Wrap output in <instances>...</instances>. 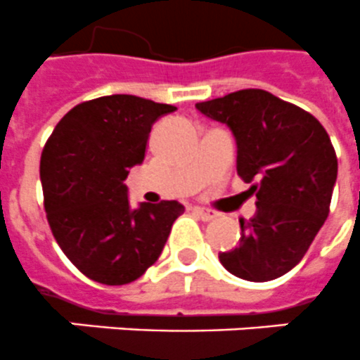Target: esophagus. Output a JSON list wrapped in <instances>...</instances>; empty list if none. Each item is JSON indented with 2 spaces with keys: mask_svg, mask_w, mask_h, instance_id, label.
<instances>
[{
  "mask_svg": "<svg viewBox=\"0 0 360 360\" xmlns=\"http://www.w3.org/2000/svg\"><path fill=\"white\" fill-rule=\"evenodd\" d=\"M194 214H198L203 221H210L214 220L216 216H218V212H214V210L210 209H203V207H194Z\"/></svg>",
  "mask_w": 360,
  "mask_h": 360,
  "instance_id": "1",
  "label": "esophagus"
}]
</instances>
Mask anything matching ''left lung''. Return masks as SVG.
<instances>
[{"label": "left lung", "instance_id": "left-lung-1", "mask_svg": "<svg viewBox=\"0 0 360 360\" xmlns=\"http://www.w3.org/2000/svg\"><path fill=\"white\" fill-rule=\"evenodd\" d=\"M229 125L236 139V172L257 195V212L240 220V242L220 253L233 276L264 283L302 261L323 226L338 160L331 139L311 112L261 89L195 103Z\"/></svg>", "mask_w": 360, "mask_h": 360}]
</instances>
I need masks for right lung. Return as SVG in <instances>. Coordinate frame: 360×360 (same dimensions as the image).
Here are the masks:
<instances>
[{"label": "right lung", "instance_id": "add662e5", "mask_svg": "<svg viewBox=\"0 0 360 360\" xmlns=\"http://www.w3.org/2000/svg\"><path fill=\"white\" fill-rule=\"evenodd\" d=\"M174 105L129 94L75 105L40 157L44 209L55 240L81 274L101 285L139 279L165 248L185 207L177 201L131 209L129 168L146 157L151 125Z\"/></svg>", "mask_w": 360, "mask_h": 360}]
</instances>
